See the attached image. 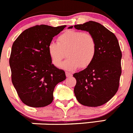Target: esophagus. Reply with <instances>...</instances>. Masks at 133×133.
<instances>
[{
  "instance_id": "1",
  "label": "esophagus",
  "mask_w": 133,
  "mask_h": 133,
  "mask_svg": "<svg viewBox=\"0 0 133 133\" xmlns=\"http://www.w3.org/2000/svg\"><path fill=\"white\" fill-rule=\"evenodd\" d=\"M66 77H70V76H72V74H70V73H69V72H66Z\"/></svg>"
}]
</instances>
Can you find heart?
Wrapping results in <instances>:
<instances>
[{
	"instance_id": "heart-1",
	"label": "heart",
	"mask_w": 133,
	"mask_h": 133,
	"mask_svg": "<svg viewBox=\"0 0 133 133\" xmlns=\"http://www.w3.org/2000/svg\"><path fill=\"white\" fill-rule=\"evenodd\" d=\"M68 48V59L61 67L66 70L73 71L79 67L86 68L95 57L96 44L89 33L68 30L58 37V43L52 42L48 46V54L56 66L61 65L64 57L62 50Z\"/></svg>"
}]
</instances>
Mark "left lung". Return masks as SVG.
<instances>
[{"label":"left lung","mask_w":133,"mask_h":133,"mask_svg":"<svg viewBox=\"0 0 133 133\" xmlns=\"http://www.w3.org/2000/svg\"><path fill=\"white\" fill-rule=\"evenodd\" d=\"M74 28L91 34L96 44V52L91 63L74 74L76 79L75 96L83 105L101 106L115 95L119 87L122 52L118 41L112 32L98 22L89 21L74 25Z\"/></svg>","instance_id":"left-lung-1"}]
</instances>
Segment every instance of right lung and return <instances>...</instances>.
Listing matches in <instances>:
<instances>
[{
	"label": "right lung",
	"mask_w": 133,
	"mask_h": 133,
	"mask_svg": "<svg viewBox=\"0 0 133 133\" xmlns=\"http://www.w3.org/2000/svg\"><path fill=\"white\" fill-rule=\"evenodd\" d=\"M66 25H39L26 29L11 48L10 66L11 81L19 98L31 107L48 105L57 83L66 79L65 71L52 63L48 46Z\"/></svg>",
	"instance_id": "1"
}]
</instances>
